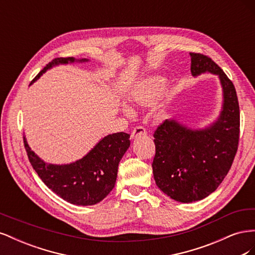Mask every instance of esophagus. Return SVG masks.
<instances>
[{"label":"esophagus","mask_w":255,"mask_h":255,"mask_svg":"<svg viewBox=\"0 0 255 255\" xmlns=\"http://www.w3.org/2000/svg\"><path fill=\"white\" fill-rule=\"evenodd\" d=\"M144 135H146L145 128H143L142 127H136V128L133 129L132 134H130V139L134 140V139H136V138L140 137V136H144Z\"/></svg>","instance_id":"1"}]
</instances>
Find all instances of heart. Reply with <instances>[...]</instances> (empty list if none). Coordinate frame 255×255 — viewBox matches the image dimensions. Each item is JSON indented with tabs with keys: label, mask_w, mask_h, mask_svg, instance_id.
<instances>
[{
	"label": "heart",
	"mask_w": 255,
	"mask_h": 255,
	"mask_svg": "<svg viewBox=\"0 0 255 255\" xmlns=\"http://www.w3.org/2000/svg\"><path fill=\"white\" fill-rule=\"evenodd\" d=\"M164 80L161 78H157V76H150V78L143 79L136 85L132 92H130V102L142 107L151 106L160 97L161 92L164 90ZM122 112L127 116H129L130 113H132L127 106L122 107ZM165 116L166 110L163 105L159 106L155 113H154V117L158 120L163 119Z\"/></svg>",
	"instance_id": "b5f03b06"
}]
</instances>
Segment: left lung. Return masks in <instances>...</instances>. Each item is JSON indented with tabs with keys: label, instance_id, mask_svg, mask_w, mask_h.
Here are the masks:
<instances>
[{
	"label": "left lung",
	"instance_id": "obj_1",
	"mask_svg": "<svg viewBox=\"0 0 255 255\" xmlns=\"http://www.w3.org/2000/svg\"><path fill=\"white\" fill-rule=\"evenodd\" d=\"M189 54L192 76H218L222 106L217 119L203 128L168 119L154 133V180L164 194L182 203L199 201L218 188L232 166L239 139V105L233 83L210 57Z\"/></svg>",
	"mask_w": 255,
	"mask_h": 255
}]
</instances>
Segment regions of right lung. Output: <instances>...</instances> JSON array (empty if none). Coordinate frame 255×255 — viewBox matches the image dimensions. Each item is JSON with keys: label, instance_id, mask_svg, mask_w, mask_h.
Returning <instances> with one entry per match:
<instances>
[{"label": "right lung", "instance_id": "right-lung-1", "mask_svg": "<svg viewBox=\"0 0 255 255\" xmlns=\"http://www.w3.org/2000/svg\"><path fill=\"white\" fill-rule=\"evenodd\" d=\"M89 59L59 57L53 59L30 83L32 85L53 67L73 63H87ZM129 135L115 133L103 137L86 155L70 164H50L30 149L24 136L28 159L42 182L65 201L81 206L94 205L113 190L117 180L118 166L129 148Z\"/></svg>", "mask_w": 255, "mask_h": 255}]
</instances>
